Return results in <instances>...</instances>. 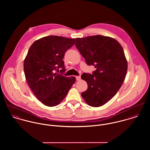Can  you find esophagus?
<instances>
[{
  "label": "esophagus",
  "instance_id": "obj_1",
  "mask_svg": "<svg viewBox=\"0 0 150 150\" xmlns=\"http://www.w3.org/2000/svg\"><path fill=\"white\" fill-rule=\"evenodd\" d=\"M76 78L77 81H80L81 80V77L80 76H76Z\"/></svg>",
  "mask_w": 150,
  "mask_h": 150
}]
</instances>
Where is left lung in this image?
Masks as SVG:
<instances>
[{"mask_svg":"<svg viewBox=\"0 0 150 150\" xmlns=\"http://www.w3.org/2000/svg\"><path fill=\"white\" fill-rule=\"evenodd\" d=\"M76 40V47L87 64L96 69L92 74H82L88 88L81 96L88 105L100 107L114 96L125 80L128 62L123 48L115 39L102 35Z\"/></svg>","mask_w":150,"mask_h":150,"instance_id":"left-lung-1","label":"left lung"}]
</instances>
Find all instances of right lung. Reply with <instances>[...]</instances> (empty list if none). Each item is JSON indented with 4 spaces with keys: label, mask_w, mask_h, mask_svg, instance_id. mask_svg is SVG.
<instances>
[{
    "label": "right lung",
    "mask_w": 150,
    "mask_h": 150,
    "mask_svg": "<svg viewBox=\"0 0 150 150\" xmlns=\"http://www.w3.org/2000/svg\"><path fill=\"white\" fill-rule=\"evenodd\" d=\"M76 39L48 36L36 40L30 47L23 62L26 81L36 97L44 105L59 104L76 81V77H66L55 72L65 71L63 58ZM59 71V70H58Z\"/></svg>",
    "instance_id": "obj_1"
}]
</instances>
